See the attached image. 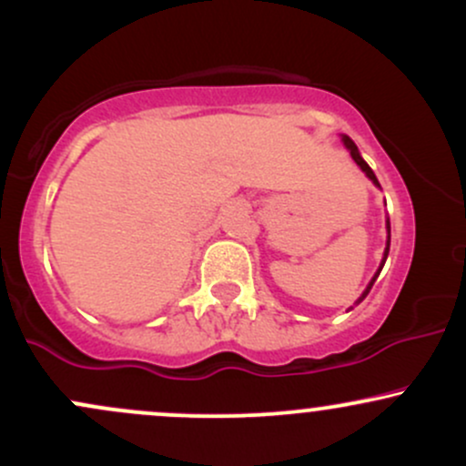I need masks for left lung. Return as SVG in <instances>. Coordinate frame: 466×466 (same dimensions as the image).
I'll return each mask as SVG.
<instances>
[{"label":"left lung","mask_w":466,"mask_h":466,"mask_svg":"<svg viewBox=\"0 0 466 466\" xmlns=\"http://www.w3.org/2000/svg\"><path fill=\"white\" fill-rule=\"evenodd\" d=\"M344 144H346V147H349V151H350V155H352V159H355V162H357V166H360V168L363 170V173H366V175H368V177H370V179L374 181V184H377V186H379V181H377V177H374L372 168H370V166H368L366 162H363V157H361V155H360V151H357L355 142H352L349 136H344ZM388 232H390V221H388ZM388 251H390V237H388V248H386V256H383V263H386V258H388ZM383 263H381V267H379V271H381V269H383ZM379 271H377V274H374V278H372V280H370V285H368V289H366V291H363V293H361V298H360V300H357L355 304H360V302L363 300V298H366V296H368V291H370V289H372V285H374V280H377Z\"/></svg>","instance_id":"left-lung-1"}]
</instances>
